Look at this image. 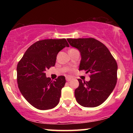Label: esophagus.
<instances>
[{"instance_id":"34e87169","label":"esophagus","mask_w":133,"mask_h":133,"mask_svg":"<svg viewBox=\"0 0 133 133\" xmlns=\"http://www.w3.org/2000/svg\"><path fill=\"white\" fill-rule=\"evenodd\" d=\"M65 79H66L67 81H71L72 79V77H69V76H67V77H65Z\"/></svg>"}]
</instances>
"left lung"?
<instances>
[{
	"label": "left lung",
	"instance_id": "1",
	"mask_svg": "<svg viewBox=\"0 0 133 133\" xmlns=\"http://www.w3.org/2000/svg\"><path fill=\"white\" fill-rule=\"evenodd\" d=\"M72 47L80 52L79 70L90 73L89 81L79 79V87L74 91L76 99L86 108L103 104L113 91L117 82V62L106 45L93 38L68 39Z\"/></svg>",
	"mask_w": 133,
	"mask_h": 133
}]
</instances>
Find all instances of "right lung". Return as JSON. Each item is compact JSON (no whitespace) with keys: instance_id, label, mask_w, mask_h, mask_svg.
I'll return each instance as SVG.
<instances>
[{"instance_id":"1","label":"right lung","mask_w":133,"mask_h":133,"mask_svg":"<svg viewBox=\"0 0 133 133\" xmlns=\"http://www.w3.org/2000/svg\"><path fill=\"white\" fill-rule=\"evenodd\" d=\"M65 47L69 45L65 39L37 41L29 47L18 63L19 89L27 101L38 109H52L59 103L65 77L52 81L45 71L54 66L57 54Z\"/></svg>"}]
</instances>
